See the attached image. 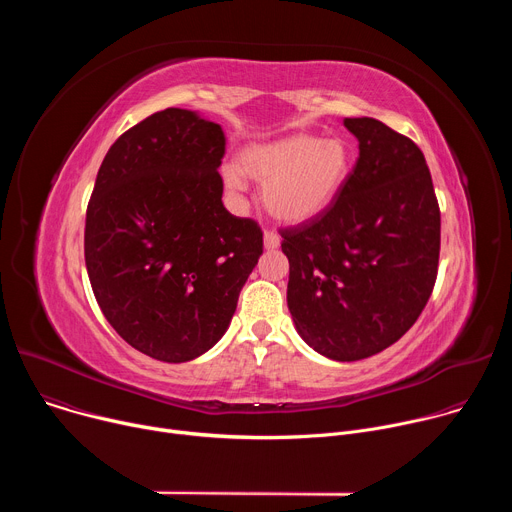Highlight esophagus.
Segmentation results:
<instances>
[{"label":"esophagus","instance_id":"obj_1","mask_svg":"<svg viewBox=\"0 0 512 512\" xmlns=\"http://www.w3.org/2000/svg\"><path fill=\"white\" fill-rule=\"evenodd\" d=\"M279 243H281V239H279L277 233L265 231V235H263V245H265V249H277Z\"/></svg>","mask_w":512,"mask_h":512}]
</instances>
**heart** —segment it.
Here are the masks:
<instances>
[{"label": "heart", "mask_w": 512, "mask_h": 512, "mask_svg": "<svg viewBox=\"0 0 512 512\" xmlns=\"http://www.w3.org/2000/svg\"><path fill=\"white\" fill-rule=\"evenodd\" d=\"M241 168L227 166L231 190L245 188V176L265 184L263 202L277 221L300 225L324 214L340 196L352 170V156L342 139L296 133L271 143L251 145L241 154Z\"/></svg>", "instance_id": "1"}]
</instances>
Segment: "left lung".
I'll return each instance as SVG.
<instances>
[{"instance_id": "8db88e82", "label": "left lung", "mask_w": 512, "mask_h": 512, "mask_svg": "<svg viewBox=\"0 0 512 512\" xmlns=\"http://www.w3.org/2000/svg\"><path fill=\"white\" fill-rule=\"evenodd\" d=\"M358 160L336 202L281 229L287 306L300 336L332 360L397 342L423 312L440 261V204L417 145L373 117H346Z\"/></svg>"}]
</instances>
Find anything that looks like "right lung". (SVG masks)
Listing matches in <instances>:
<instances>
[{"label": "right lung", "instance_id": "right-lung-1", "mask_svg": "<svg viewBox=\"0 0 512 512\" xmlns=\"http://www.w3.org/2000/svg\"><path fill=\"white\" fill-rule=\"evenodd\" d=\"M225 133L164 109L109 148L87 206L85 263L97 304L135 350L186 362L227 332L263 253L253 218L223 204Z\"/></svg>", "mask_w": 512, "mask_h": 512}]
</instances>
